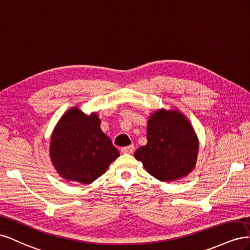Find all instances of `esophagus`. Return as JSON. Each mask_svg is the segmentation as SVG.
I'll use <instances>...</instances> for the list:
<instances>
[{"instance_id": "34e87169", "label": "esophagus", "mask_w": 250, "mask_h": 250, "mask_svg": "<svg viewBox=\"0 0 250 250\" xmlns=\"http://www.w3.org/2000/svg\"><path fill=\"white\" fill-rule=\"evenodd\" d=\"M134 149H135V146L133 145H131V146H125V147H121V153L132 154L134 152Z\"/></svg>"}]
</instances>
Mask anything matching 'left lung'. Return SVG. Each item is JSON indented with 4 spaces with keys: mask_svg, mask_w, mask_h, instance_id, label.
I'll use <instances>...</instances> for the list:
<instances>
[{
    "mask_svg": "<svg viewBox=\"0 0 250 250\" xmlns=\"http://www.w3.org/2000/svg\"><path fill=\"white\" fill-rule=\"evenodd\" d=\"M147 144L135 152L148 174L163 182L188 176L195 168L198 137L189 120L177 110L161 109L148 118Z\"/></svg>",
    "mask_w": 250,
    "mask_h": 250,
    "instance_id": "8db88e82",
    "label": "left lung"
}]
</instances>
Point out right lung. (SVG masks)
I'll list each match as a JSON object with an SVG mask.
<instances>
[{"mask_svg":"<svg viewBox=\"0 0 250 250\" xmlns=\"http://www.w3.org/2000/svg\"><path fill=\"white\" fill-rule=\"evenodd\" d=\"M118 156V149L103 133L97 114L85 115L77 106L63 114L50 140L52 165L68 181L92 183Z\"/></svg>","mask_w":250,"mask_h":250,"instance_id":"add662e5","label":"right lung"}]
</instances>
